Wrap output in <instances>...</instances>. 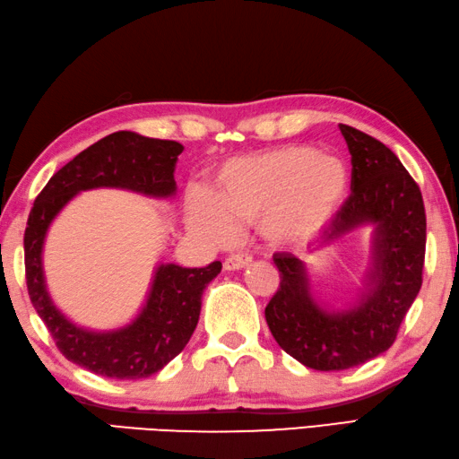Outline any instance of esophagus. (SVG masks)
I'll return each instance as SVG.
<instances>
[{"instance_id":"esophagus-1","label":"esophagus","mask_w":459,"mask_h":459,"mask_svg":"<svg viewBox=\"0 0 459 459\" xmlns=\"http://www.w3.org/2000/svg\"><path fill=\"white\" fill-rule=\"evenodd\" d=\"M253 256L247 255V253H237V255H229L224 258V271H240L245 269V266L251 264Z\"/></svg>"}]
</instances>
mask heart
<instances>
[{
	"instance_id": "b5f03b06",
	"label": "heart",
	"mask_w": 459,
	"mask_h": 459,
	"mask_svg": "<svg viewBox=\"0 0 459 459\" xmlns=\"http://www.w3.org/2000/svg\"><path fill=\"white\" fill-rule=\"evenodd\" d=\"M351 193L343 158L307 144L230 160L214 174L212 190L190 188L188 227L214 243H227L240 224L256 222L273 247L309 243L337 219Z\"/></svg>"
}]
</instances>
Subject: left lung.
<instances>
[{
  "label": "left lung",
  "mask_w": 459,
  "mask_h": 459,
  "mask_svg": "<svg viewBox=\"0 0 459 459\" xmlns=\"http://www.w3.org/2000/svg\"><path fill=\"white\" fill-rule=\"evenodd\" d=\"M351 154V196L323 232L335 245L371 227V266L353 301L333 307L313 295L309 266L274 253L281 287L264 316L281 349L305 368L341 371L385 353L421 289L426 208L420 186L391 150L339 124Z\"/></svg>",
  "instance_id": "1"
}]
</instances>
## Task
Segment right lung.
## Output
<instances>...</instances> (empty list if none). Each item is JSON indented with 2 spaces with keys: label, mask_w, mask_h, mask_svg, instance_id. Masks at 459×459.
Instances as JSON below:
<instances>
[{
  "label": "right lung",
  "mask_w": 459,
  "mask_h": 459,
  "mask_svg": "<svg viewBox=\"0 0 459 459\" xmlns=\"http://www.w3.org/2000/svg\"><path fill=\"white\" fill-rule=\"evenodd\" d=\"M182 150L185 146L174 140L114 132L57 170L30 212L23 251L33 309L65 359L102 377L143 379L170 363L193 337L204 289L222 264L214 261L204 269L156 264L146 301L134 319L118 329L94 331L68 319L49 295L44 273L48 230L65 204L84 190L120 188L150 198H174V169Z\"/></svg>",
  "instance_id": "right-lung-1"
}]
</instances>
